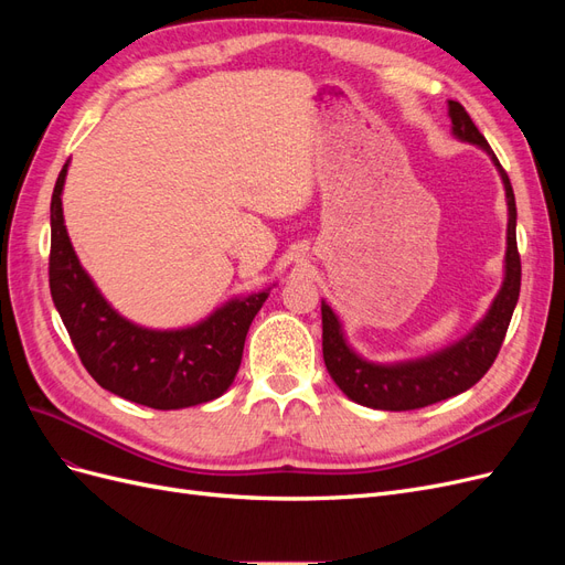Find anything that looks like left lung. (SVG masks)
Returning <instances> with one entry per match:
<instances>
[{"label": "left lung", "mask_w": 565, "mask_h": 565, "mask_svg": "<svg viewBox=\"0 0 565 565\" xmlns=\"http://www.w3.org/2000/svg\"><path fill=\"white\" fill-rule=\"evenodd\" d=\"M450 119L452 134L457 139L483 148L492 158L494 167L500 169L504 181L507 204H509V226H507V273L500 295L494 297L488 316L476 324L457 344L446 351H438L422 361H409L398 365H377L367 363L361 355H355L344 334L341 324L328 303L322 301V358L334 384L347 393L355 403L374 409H391V413H403V409H417L434 405L457 396V393L471 388L498 358L507 328L514 316L519 292H521V256L516 247V200L511 191L509 177L502 169L500 160L494 158L492 148L488 146L486 136L478 131L473 119L465 110V106L450 100Z\"/></svg>", "instance_id": "1"}]
</instances>
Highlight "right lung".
Masks as SVG:
<instances>
[{
    "mask_svg": "<svg viewBox=\"0 0 565 565\" xmlns=\"http://www.w3.org/2000/svg\"><path fill=\"white\" fill-rule=\"evenodd\" d=\"M67 162L51 195L49 287L82 365L106 391L156 409H179L218 398L237 374L245 337L270 289L233 299L185 330H146L100 297L79 266L63 224Z\"/></svg>",
    "mask_w": 565,
    "mask_h": 565,
    "instance_id": "add662e5",
    "label": "right lung"
}]
</instances>
